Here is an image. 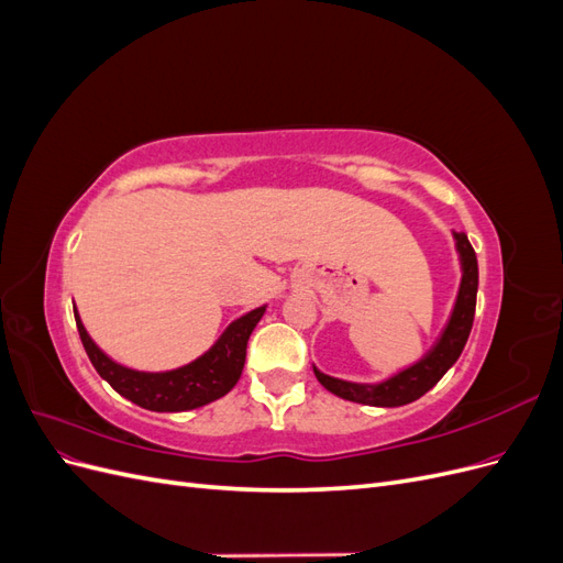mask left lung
<instances>
[{
  "label": "left lung",
  "instance_id": "left-lung-1",
  "mask_svg": "<svg viewBox=\"0 0 563 563\" xmlns=\"http://www.w3.org/2000/svg\"><path fill=\"white\" fill-rule=\"evenodd\" d=\"M455 249L460 253V265H463V282H460V291L453 314L446 323L444 333L437 340V345L422 356V360L413 366L404 368L397 376L387 378L378 385H360V383H347L327 376L314 368L317 380L333 391L335 397H343L347 401L366 404V406H404L420 399L424 391H430L444 373L457 362L460 352H463L472 321H474V308H476V288H479V265H476V253L467 240L465 232H455Z\"/></svg>",
  "mask_w": 563,
  "mask_h": 563
}]
</instances>
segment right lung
<instances>
[{
	"label": "right lung",
	"mask_w": 563,
	"mask_h": 563,
	"mask_svg": "<svg viewBox=\"0 0 563 563\" xmlns=\"http://www.w3.org/2000/svg\"><path fill=\"white\" fill-rule=\"evenodd\" d=\"M263 312L265 308H255L249 314L232 321L207 354H201L199 360L187 366L164 373L133 371L112 362L89 338L77 312L75 321L81 345L87 350L93 368L98 371L100 378L112 385L114 391H119L129 401L139 404L141 408H147V411L176 413L190 411V408H199L203 404L225 397L236 385L246 362L249 335L253 333L255 323L261 321Z\"/></svg>",
	"instance_id": "add662e5"
}]
</instances>
